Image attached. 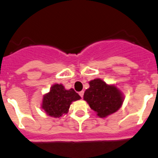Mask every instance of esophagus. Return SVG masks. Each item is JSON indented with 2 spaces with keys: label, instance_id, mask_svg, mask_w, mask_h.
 <instances>
[{
  "label": "esophagus",
  "instance_id": "34e87169",
  "mask_svg": "<svg viewBox=\"0 0 158 158\" xmlns=\"http://www.w3.org/2000/svg\"><path fill=\"white\" fill-rule=\"evenodd\" d=\"M79 95H80L81 98H83V96H84V91H81V92L79 93Z\"/></svg>",
  "mask_w": 158,
  "mask_h": 158
}]
</instances>
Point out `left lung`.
Masks as SVG:
<instances>
[{"label": "left lung", "mask_w": 158, "mask_h": 158, "mask_svg": "<svg viewBox=\"0 0 158 158\" xmlns=\"http://www.w3.org/2000/svg\"><path fill=\"white\" fill-rule=\"evenodd\" d=\"M84 100L101 118H106L118 111L124 102V94L114 85H108L100 78L89 82Z\"/></svg>", "instance_id": "obj_1"}]
</instances>
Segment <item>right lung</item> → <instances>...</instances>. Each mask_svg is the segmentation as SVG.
Returning a JSON list of instances; mask_svg holds the SVG:
<instances>
[{
  "instance_id": "obj_1",
  "label": "right lung",
  "mask_w": 158,
  "mask_h": 158,
  "mask_svg": "<svg viewBox=\"0 0 158 158\" xmlns=\"http://www.w3.org/2000/svg\"><path fill=\"white\" fill-rule=\"evenodd\" d=\"M81 97L73 89H65L61 84L51 86L49 92L43 96L41 109L47 115L52 118H60L69 112L73 102L80 100Z\"/></svg>"
}]
</instances>
